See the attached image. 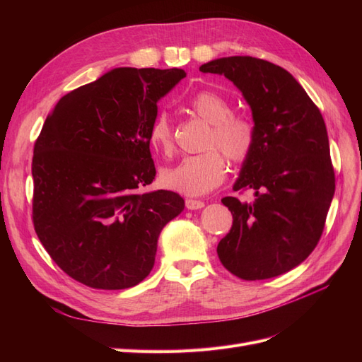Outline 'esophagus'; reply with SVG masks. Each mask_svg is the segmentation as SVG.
Here are the masks:
<instances>
[{
  "label": "esophagus",
  "instance_id": "esophagus-1",
  "mask_svg": "<svg viewBox=\"0 0 362 362\" xmlns=\"http://www.w3.org/2000/svg\"><path fill=\"white\" fill-rule=\"evenodd\" d=\"M205 204L199 199H185V206L189 208V210H201Z\"/></svg>",
  "mask_w": 362,
  "mask_h": 362
}]
</instances>
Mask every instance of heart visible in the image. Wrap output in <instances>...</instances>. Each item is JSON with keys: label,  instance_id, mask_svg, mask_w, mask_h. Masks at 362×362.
I'll return each instance as SVG.
<instances>
[{"label": "heart", "instance_id": "b5f03b06", "mask_svg": "<svg viewBox=\"0 0 362 362\" xmlns=\"http://www.w3.org/2000/svg\"><path fill=\"white\" fill-rule=\"evenodd\" d=\"M190 110L210 129L202 141L201 154L185 157L178 166L161 172L164 187L187 196H198L217 187L225 178L226 160L235 164L246 161L257 145L258 129L247 115L233 113V104L211 90L196 93L189 101ZM148 141L163 157L175 151V133L168 113H158L149 127Z\"/></svg>", "mask_w": 362, "mask_h": 362}]
</instances>
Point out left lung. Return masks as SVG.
I'll return each mask as SVG.
<instances>
[{
	"label": "left lung",
	"instance_id": "8db88e82",
	"mask_svg": "<svg viewBox=\"0 0 362 362\" xmlns=\"http://www.w3.org/2000/svg\"><path fill=\"white\" fill-rule=\"evenodd\" d=\"M201 72L225 75L250 105L257 145L234 190L255 199H222L233 226L218 242L223 267L240 279L282 275L314 250L335 192V172L323 116L294 76L249 56L208 62Z\"/></svg>",
	"mask_w": 362,
	"mask_h": 362
}]
</instances>
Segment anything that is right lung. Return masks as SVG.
Instances as JSON below:
<instances>
[{
	"mask_svg": "<svg viewBox=\"0 0 362 362\" xmlns=\"http://www.w3.org/2000/svg\"><path fill=\"white\" fill-rule=\"evenodd\" d=\"M182 69L117 68L54 107L35 144L33 225L56 264L84 286L124 290L154 267L161 229L184 210L156 178L149 127Z\"/></svg>",
	"mask_w": 362,
	"mask_h": 362,
	"instance_id": "1",
	"label": "right lung"
}]
</instances>
